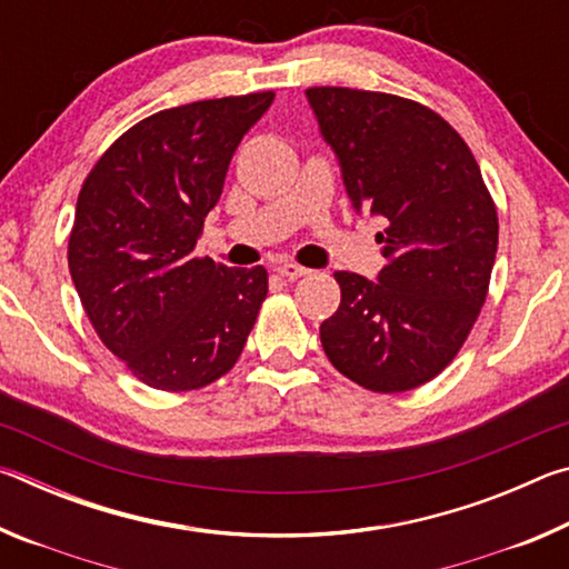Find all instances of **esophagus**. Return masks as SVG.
Masks as SVG:
<instances>
[{
    "label": "esophagus",
    "mask_w": 569,
    "mask_h": 569,
    "mask_svg": "<svg viewBox=\"0 0 569 569\" xmlns=\"http://www.w3.org/2000/svg\"><path fill=\"white\" fill-rule=\"evenodd\" d=\"M276 271L281 273L283 278H288V281H296V278H301V276H306V273H311V271H308V268L298 266V263H291V261L278 263V266H276Z\"/></svg>",
    "instance_id": "34e87169"
}]
</instances>
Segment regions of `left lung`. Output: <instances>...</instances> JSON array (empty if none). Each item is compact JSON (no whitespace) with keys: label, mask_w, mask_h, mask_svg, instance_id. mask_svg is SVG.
Listing matches in <instances>:
<instances>
[{"label":"left lung","mask_w":569,"mask_h":569,"mask_svg":"<svg viewBox=\"0 0 569 569\" xmlns=\"http://www.w3.org/2000/svg\"><path fill=\"white\" fill-rule=\"evenodd\" d=\"M356 213L387 220L377 281L336 271L321 323L329 361L363 389L399 393L447 369L475 326L497 256V210L467 142L419 102L306 90Z\"/></svg>","instance_id":"1"}]
</instances>
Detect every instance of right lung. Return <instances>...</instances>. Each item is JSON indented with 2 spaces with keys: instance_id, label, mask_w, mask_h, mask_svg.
I'll return each mask as SVG.
<instances>
[{
  "instance_id": "right-lung-1",
  "label": "right lung",
  "mask_w": 569,
  "mask_h": 569,
  "mask_svg": "<svg viewBox=\"0 0 569 569\" xmlns=\"http://www.w3.org/2000/svg\"><path fill=\"white\" fill-rule=\"evenodd\" d=\"M273 92L180 104L134 124L77 198L72 283L102 343L142 383L190 391L223 377L268 293L263 266L192 258L243 134Z\"/></svg>"
}]
</instances>
